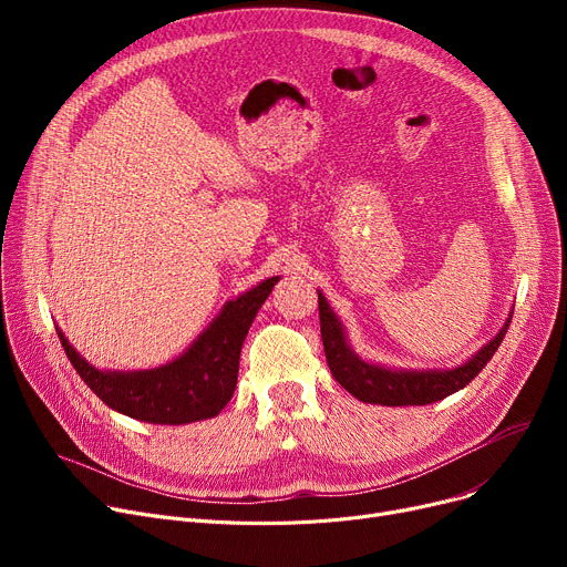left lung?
I'll return each instance as SVG.
<instances>
[{
    "instance_id": "left-lung-1",
    "label": "left lung",
    "mask_w": 567,
    "mask_h": 567,
    "mask_svg": "<svg viewBox=\"0 0 567 567\" xmlns=\"http://www.w3.org/2000/svg\"><path fill=\"white\" fill-rule=\"evenodd\" d=\"M317 293L323 351L336 381L355 400L383 406H423L464 389V385H468L471 379L478 377L481 370L492 361V355L498 349L505 331H508L513 317L508 315L503 329L462 365L445 370H404L368 361L363 355L355 353L347 338L344 323L333 312L329 301H326V296L321 291Z\"/></svg>"
}]
</instances>
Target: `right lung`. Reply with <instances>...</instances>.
I'll return each mask as SVG.
<instances>
[{"label":"right lung","mask_w":567,"mask_h":567,"mask_svg":"<svg viewBox=\"0 0 567 567\" xmlns=\"http://www.w3.org/2000/svg\"><path fill=\"white\" fill-rule=\"evenodd\" d=\"M278 280L268 278L227 301L182 355L154 370H99L54 329L80 379L110 409L142 423L186 425L214 419L231 400L244 340Z\"/></svg>","instance_id":"obj_1"}]
</instances>
